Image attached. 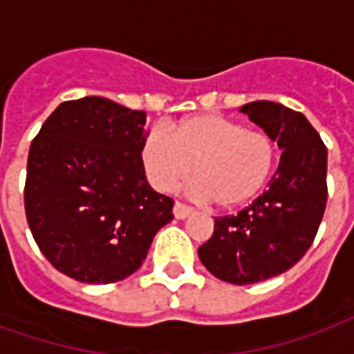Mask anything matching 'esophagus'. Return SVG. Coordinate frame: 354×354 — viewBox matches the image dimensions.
I'll return each mask as SVG.
<instances>
[{"label": "esophagus", "mask_w": 354, "mask_h": 354, "mask_svg": "<svg viewBox=\"0 0 354 354\" xmlns=\"http://www.w3.org/2000/svg\"><path fill=\"white\" fill-rule=\"evenodd\" d=\"M172 212H174V218H176V220H185V218H189V216L193 214V208L184 205V203H180V201H176Z\"/></svg>", "instance_id": "1"}]
</instances>
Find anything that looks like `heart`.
Masks as SVG:
<instances>
[{"label":"heart","mask_w":354,"mask_h":354,"mask_svg":"<svg viewBox=\"0 0 354 354\" xmlns=\"http://www.w3.org/2000/svg\"><path fill=\"white\" fill-rule=\"evenodd\" d=\"M147 180L172 192L192 172V192L218 208H235L258 197L273 174L277 144L266 131L223 115H193L170 129H151L140 146Z\"/></svg>","instance_id":"1"}]
</instances>
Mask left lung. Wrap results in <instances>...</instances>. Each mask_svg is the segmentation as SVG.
<instances>
[{
	"label": "left lung",
	"mask_w": 354,
	"mask_h": 354,
	"mask_svg": "<svg viewBox=\"0 0 354 354\" xmlns=\"http://www.w3.org/2000/svg\"><path fill=\"white\" fill-rule=\"evenodd\" d=\"M282 149L267 192L237 216L214 220L199 246L203 266L220 281L254 284L288 271L315 241L326 208L328 149L304 113L258 100L241 108Z\"/></svg>",
	"instance_id": "obj_1"
}]
</instances>
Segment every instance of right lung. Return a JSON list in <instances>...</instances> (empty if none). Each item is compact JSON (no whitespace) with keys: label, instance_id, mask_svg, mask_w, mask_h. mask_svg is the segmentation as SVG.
Masks as SVG:
<instances>
[{"label":"right lung","instance_id":"right-lung-1","mask_svg":"<svg viewBox=\"0 0 354 354\" xmlns=\"http://www.w3.org/2000/svg\"><path fill=\"white\" fill-rule=\"evenodd\" d=\"M146 111L102 96L62 102L28 153L24 208L43 256L87 284L127 279L146 260L174 201L147 184Z\"/></svg>","mask_w":354,"mask_h":354}]
</instances>
